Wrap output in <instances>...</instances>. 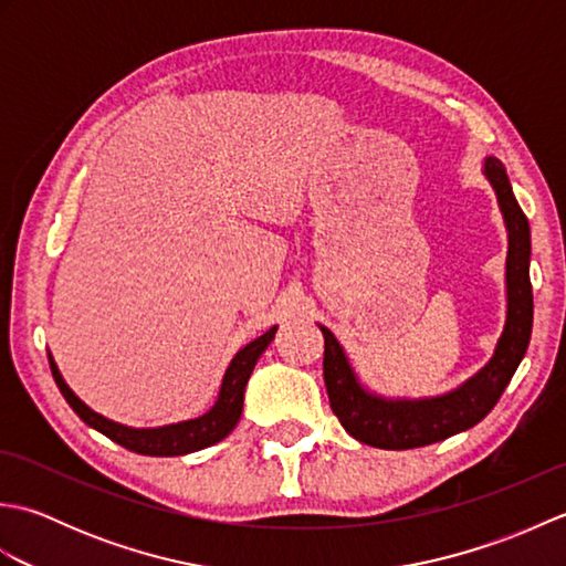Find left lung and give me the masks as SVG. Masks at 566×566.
Listing matches in <instances>:
<instances>
[{"label": "left lung", "instance_id": "1", "mask_svg": "<svg viewBox=\"0 0 566 566\" xmlns=\"http://www.w3.org/2000/svg\"><path fill=\"white\" fill-rule=\"evenodd\" d=\"M484 175L496 191L499 207L509 231L506 258V326L496 343L494 357L457 387L432 399H384L367 391L350 367L343 345L321 326L323 379H326L333 413L359 442L381 450H411L440 442L476 426L501 399L511 377L525 357L533 333V286H531V226L513 197L506 167L496 158L484 160Z\"/></svg>", "mask_w": 566, "mask_h": 566}]
</instances>
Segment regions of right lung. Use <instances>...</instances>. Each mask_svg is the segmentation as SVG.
Listing matches in <instances>:
<instances>
[{
	"instance_id": "1",
	"label": "right lung",
	"mask_w": 566,
	"mask_h": 566,
	"mask_svg": "<svg viewBox=\"0 0 566 566\" xmlns=\"http://www.w3.org/2000/svg\"><path fill=\"white\" fill-rule=\"evenodd\" d=\"M274 333H276V326H272L268 333H262L260 338L248 343L243 350L235 353V357L231 359V365H228L223 375L219 399H216V403L207 413L191 420H182V423L163 426V428H128L122 423H114V420L104 418L99 413H94L87 403L80 401L77 396L72 394V389L65 384L63 375L57 371V365L53 363L51 355H48V363H51V371L60 394L65 396V401L70 403L72 411H75L90 428L99 430L102 436L118 442L122 448L130 452L150 454V457H177V454H189V452L209 448V444H216L238 426L240 413H243L245 384L252 375V369H255L260 355L268 350V345L272 343Z\"/></svg>"
}]
</instances>
